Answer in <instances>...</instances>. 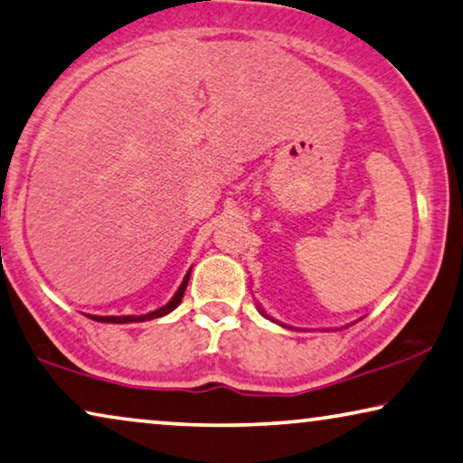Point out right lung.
Here are the masks:
<instances>
[{
    "mask_svg": "<svg viewBox=\"0 0 463 463\" xmlns=\"http://www.w3.org/2000/svg\"><path fill=\"white\" fill-rule=\"evenodd\" d=\"M187 279H190V271H187V276L184 278L182 286H179V290L175 292V297H173L165 307H160V309L152 311L148 315H139V317H136V315H120V317H117V315H109V317H98V315H93L91 319L102 321V324H131V321H146V319H154V317H163V315L171 313L179 303H182L184 292H185V288H187Z\"/></svg>",
    "mask_w": 463,
    "mask_h": 463,
    "instance_id": "1",
    "label": "right lung"
}]
</instances>
